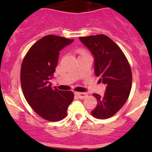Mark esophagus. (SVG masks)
<instances>
[{
  "mask_svg": "<svg viewBox=\"0 0 152 152\" xmlns=\"http://www.w3.org/2000/svg\"><path fill=\"white\" fill-rule=\"evenodd\" d=\"M76 95L78 96L80 99H84L88 96V94L87 93H80V92H77L76 93Z\"/></svg>",
  "mask_w": 152,
  "mask_h": 152,
  "instance_id": "esophagus-1",
  "label": "esophagus"
}]
</instances>
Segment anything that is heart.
Masks as SVG:
<instances>
[{
	"instance_id": "b5f03b06",
	"label": "heart",
	"mask_w": 152,
	"mask_h": 152,
	"mask_svg": "<svg viewBox=\"0 0 152 152\" xmlns=\"http://www.w3.org/2000/svg\"><path fill=\"white\" fill-rule=\"evenodd\" d=\"M78 53H79V54H80V56H81V55L87 54V52H86L85 50H84V49H79V50H78Z\"/></svg>"
}]
</instances>
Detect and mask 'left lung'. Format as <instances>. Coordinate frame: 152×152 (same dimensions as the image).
<instances>
[{
  "mask_svg": "<svg viewBox=\"0 0 152 152\" xmlns=\"http://www.w3.org/2000/svg\"><path fill=\"white\" fill-rule=\"evenodd\" d=\"M94 56V72L99 81L107 86L103 96H94L97 105L91 112L94 117L106 119L112 117L128 100L132 75L128 60L119 45L106 35L80 37Z\"/></svg>",
  "mask_w": 152,
  "mask_h": 152,
  "instance_id": "obj_1",
  "label": "left lung"
}]
</instances>
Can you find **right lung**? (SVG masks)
Returning a JSON list of instances; mask_svg holds the SVG:
<instances>
[{"label":"right lung","instance_id":"add662e5","mask_svg":"<svg viewBox=\"0 0 152 152\" xmlns=\"http://www.w3.org/2000/svg\"><path fill=\"white\" fill-rule=\"evenodd\" d=\"M73 39L48 35L35 42L23 60L20 82L25 99L33 110L50 122L67 116V109L74 100L72 91L52 88L49 80L57 66L59 51Z\"/></svg>","mask_w":152,"mask_h":152}]
</instances>
